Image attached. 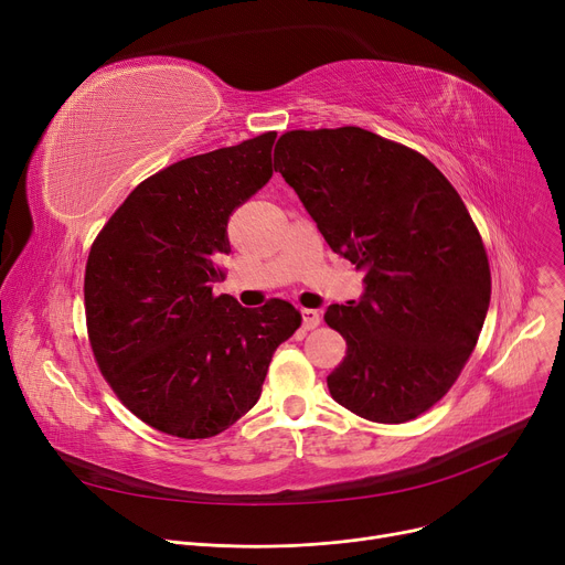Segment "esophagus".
I'll return each instance as SVG.
<instances>
[{
	"label": "esophagus",
	"instance_id": "1",
	"mask_svg": "<svg viewBox=\"0 0 565 565\" xmlns=\"http://www.w3.org/2000/svg\"><path fill=\"white\" fill-rule=\"evenodd\" d=\"M318 324H320V311L302 309V328L305 330H316Z\"/></svg>",
	"mask_w": 565,
	"mask_h": 565
}]
</instances>
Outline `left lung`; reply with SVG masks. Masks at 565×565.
Segmentation results:
<instances>
[{
    "label": "left lung",
    "mask_w": 565,
    "mask_h": 565,
    "mask_svg": "<svg viewBox=\"0 0 565 565\" xmlns=\"http://www.w3.org/2000/svg\"><path fill=\"white\" fill-rule=\"evenodd\" d=\"M275 169L364 273L358 302L324 311L348 343L332 398L375 424L417 419L451 390L490 307L486 247L460 194L422 153L354 126L281 135Z\"/></svg>",
    "instance_id": "1"
}]
</instances>
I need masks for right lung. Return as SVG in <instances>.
<instances>
[{"mask_svg": "<svg viewBox=\"0 0 565 565\" xmlns=\"http://www.w3.org/2000/svg\"><path fill=\"white\" fill-rule=\"evenodd\" d=\"M277 132L175 162L139 183L88 252L86 328L116 396L160 433L213 437L249 412L275 350L302 324L273 300L213 295L228 217L273 175Z\"/></svg>", "mask_w": 565, "mask_h": 565, "instance_id": "right-lung-1", "label": "right lung"}]
</instances>
